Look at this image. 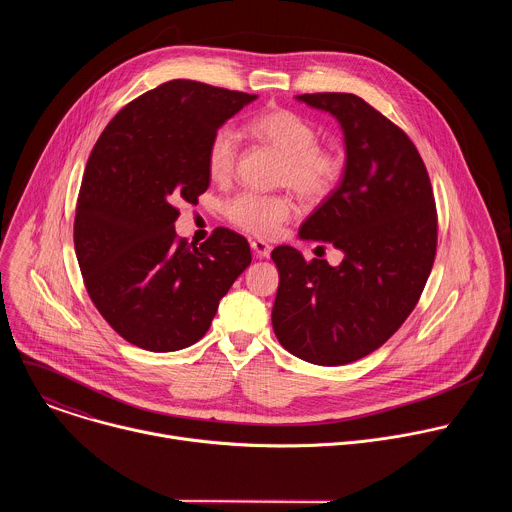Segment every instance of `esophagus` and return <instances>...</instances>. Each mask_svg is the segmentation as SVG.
<instances>
[{
    "label": "esophagus",
    "mask_w": 512,
    "mask_h": 512,
    "mask_svg": "<svg viewBox=\"0 0 512 512\" xmlns=\"http://www.w3.org/2000/svg\"><path fill=\"white\" fill-rule=\"evenodd\" d=\"M251 249H253V253H255L257 257H261V259H267L269 253H271V247H269L265 241H253V243H251Z\"/></svg>",
    "instance_id": "esophagus-1"
}]
</instances>
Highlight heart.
I'll use <instances>...</instances> for the list:
<instances>
[{
  "instance_id": "1",
  "label": "heart",
  "mask_w": 512,
  "mask_h": 512,
  "mask_svg": "<svg viewBox=\"0 0 512 512\" xmlns=\"http://www.w3.org/2000/svg\"><path fill=\"white\" fill-rule=\"evenodd\" d=\"M255 139L283 156L279 182L287 184L302 200L326 198L340 180L344 160L338 152L320 148L318 129L302 115L289 109L263 111L249 121ZM239 160V137L229 127H218L206 145V170L216 182L229 180ZM294 214L287 196L243 192L227 204L229 221L263 239L275 237Z\"/></svg>"
}]
</instances>
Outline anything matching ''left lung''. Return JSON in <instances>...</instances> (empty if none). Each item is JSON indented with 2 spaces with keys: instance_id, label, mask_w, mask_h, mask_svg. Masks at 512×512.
I'll return each mask as SVG.
<instances>
[{
  "instance_id": "obj_1",
  "label": "left lung",
  "mask_w": 512,
  "mask_h": 512,
  "mask_svg": "<svg viewBox=\"0 0 512 512\" xmlns=\"http://www.w3.org/2000/svg\"><path fill=\"white\" fill-rule=\"evenodd\" d=\"M296 99L330 113L344 135L342 180L298 233L330 243L342 261L308 263L294 247H275L271 324L287 352L338 367L377 350L413 312L433 265L437 216L423 160L395 123L350 93Z\"/></svg>"
}]
</instances>
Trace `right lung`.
<instances>
[{
	"mask_svg": "<svg viewBox=\"0 0 512 512\" xmlns=\"http://www.w3.org/2000/svg\"><path fill=\"white\" fill-rule=\"evenodd\" d=\"M257 95L170 81L125 105L89 156L75 249L89 296L127 342L172 352L198 342L251 265L245 237L216 229L200 247L176 237V202L208 188L206 145Z\"/></svg>",
	"mask_w": 512,
	"mask_h": 512,
	"instance_id": "add662e5",
	"label": "right lung"
}]
</instances>
